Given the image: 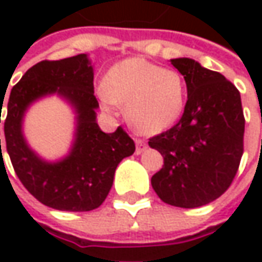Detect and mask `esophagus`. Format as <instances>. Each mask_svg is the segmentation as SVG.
Returning a JSON list of instances; mask_svg holds the SVG:
<instances>
[{"label": "esophagus", "mask_w": 262, "mask_h": 262, "mask_svg": "<svg viewBox=\"0 0 262 262\" xmlns=\"http://www.w3.org/2000/svg\"><path fill=\"white\" fill-rule=\"evenodd\" d=\"M136 153L137 155H140V153H143L144 151V148H146V141L144 140H141V138H136Z\"/></svg>", "instance_id": "1"}]
</instances>
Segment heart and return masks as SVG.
Listing matches in <instances>:
<instances>
[{
	"label": "heart",
	"mask_w": 262,
	"mask_h": 262,
	"mask_svg": "<svg viewBox=\"0 0 262 262\" xmlns=\"http://www.w3.org/2000/svg\"><path fill=\"white\" fill-rule=\"evenodd\" d=\"M109 111L125 106L128 122L144 134H159L176 124L186 103V83L176 70L144 58H126L112 67L99 87Z\"/></svg>",
	"instance_id": "b5f03b06"
}]
</instances>
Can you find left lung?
I'll return each mask as SVG.
<instances>
[{"instance_id": "8db88e82", "label": "left lung", "mask_w": 262, "mask_h": 262, "mask_svg": "<svg viewBox=\"0 0 262 262\" xmlns=\"http://www.w3.org/2000/svg\"><path fill=\"white\" fill-rule=\"evenodd\" d=\"M170 62L185 78L188 100L178 124L148 140L163 156L151 186L163 203L195 208L225 194L235 179L245 118L241 93L225 76L189 58Z\"/></svg>"}]
</instances>
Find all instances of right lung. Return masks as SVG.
Segmentation results:
<instances>
[{
  "label": "right lung",
  "instance_id": "add662e5",
  "mask_svg": "<svg viewBox=\"0 0 262 262\" xmlns=\"http://www.w3.org/2000/svg\"><path fill=\"white\" fill-rule=\"evenodd\" d=\"M54 93L62 95L76 109L77 129L70 155L49 164L28 148L21 122L30 103ZM1 103H4L3 99ZM97 107L93 67L86 54L59 61H40L29 68L11 89L4 122L5 147L15 175L42 204L61 211L95 210L109 194L119 162L136 151L134 141L122 126L112 134L99 128Z\"/></svg>",
  "mask_w": 262,
  "mask_h": 262
}]
</instances>
